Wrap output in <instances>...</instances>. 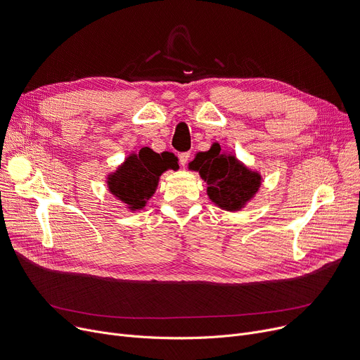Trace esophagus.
<instances>
[{"label": "esophagus", "mask_w": 360, "mask_h": 360, "mask_svg": "<svg viewBox=\"0 0 360 360\" xmlns=\"http://www.w3.org/2000/svg\"><path fill=\"white\" fill-rule=\"evenodd\" d=\"M190 151H182V153H179V163L182 165V166H185L186 163H188V159H190Z\"/></svg>", "instance_id": "esophagus-1"}]
</instances>
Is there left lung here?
<instances>
[{
    "label": "left lung",
    "mask_w": 360,
    "mask_h": 360,
    "mask_svg": "<svg viewBox=\"0 0 360 360\" xmlns=\"http://www.w3.org/2000/svg\"><path fill=\"white\" fill-rule=\"evenodd\" d=\"M198 170L207 182L209 197L224 210H239L258 191L259 175L240 165L235 156L220 153V146L213 144L209 151L198 153L190 165Z\"/></svg>",
    "instance_id": "left-lung-1"
}]
</instances>
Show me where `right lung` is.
I'll use <instances>...</instances> for the list:
<instances>
[{"label":"right lung","mask_w":360,"mask_h":360,"mask_svg":"<svg viewBox=\"0 0 360 360\" xmlns=\"http://www.w3.org/2000/svg\"><path fill=\"white\" fill-rule=\"evenodd\" d=\"M178 169L174 155H159L148 147H143L137 155L129 156L117 174L110 175L108 184L113 195L131 205V209H141L146 198L153 195L159 176L166 169Z\"/></svg>","instance_id":"add662e5"}]
</instances>
